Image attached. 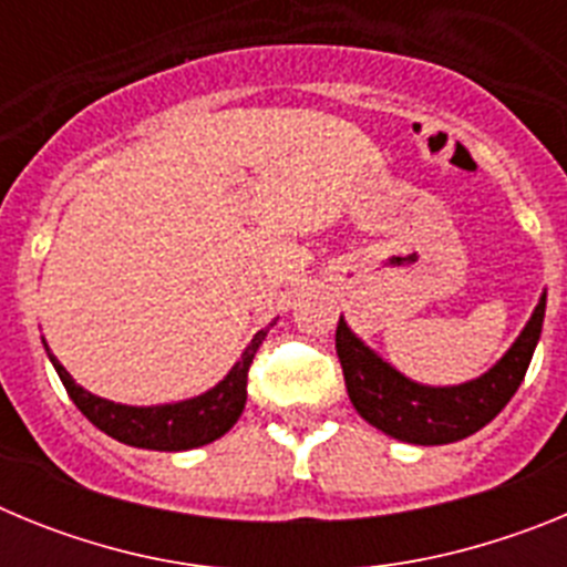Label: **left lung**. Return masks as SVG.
I'll use <instances>...</instances> for the list:
<instances>
[{"instance_id": "obj_1", "label": "left lung", "mask_w": 567, "mask_h": 567, "mask_svg": "<svg viewBox=\"0 0 567 567\" xmlns=\"http://www.w3.org/2000/svg\"><path fill=\"white\" fill-rule=\"evenodd\" d=\"M543 318L545 298L534 309L517 343L511 346L508 354L491 372L471 383L449 385V389L417 385L394 372L392 365L369 352L340 318L334 349L343 369L346 392L360 417L389 437L417 445L457 443L491 423L514 398L537 349Z\"/></svg>"}]
</instances>
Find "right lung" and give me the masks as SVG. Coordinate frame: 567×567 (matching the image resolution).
Returning a JSON list of instances; mask_svg holds the SVG:
<instances>
[{"instance_id":"right-lung-1","label":"right lung","mask_w":567,"mask_h":567,"mask_svg":"<svg viewBox=\"0 0 567 567\" xmlns=\"http://www.w3.org/2000/svg\"><path fill=\"white\" fill-rule=\"evenodd\" d=\"M269 329H260L247 346V352L240 354L238 363L233 365V372L221 380V383L209 389L207 394L184 403L173 405H155V409H135V405H118L110 400L96 398V394L84 392L82 385L73 383L64 365L50 354V363L62 378L64 389H68L70 400L76 403L79 412L90 420V423L102 429L118 443L135 445V449H153V452H187V449H198L221 434H227L235 425V420L244 412L247 403V378L249 365H252L258 346L264 343Z\"/></svg>"}]
</instances>
